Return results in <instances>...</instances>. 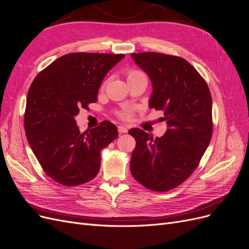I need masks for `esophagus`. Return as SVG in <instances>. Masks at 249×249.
<instances>
[{
	"instance_id": "1",
	"label": "esophagus",
	"mask_w": 249,
	"mask_h": 249,
	"mask_svg": "<svg viewBox=\"0 0 249 249\" xmlns=\"http://www.w3.org/2000/svg\"><path fill=\"white\" fill-rule=\"evenodd\" d=\"M129 131V127L125 125H118V132L119 133H127Z\"/></svg>"
}]
</instances>
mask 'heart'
<instances>
[{
  "label": "heart",
  "instance_id": "heart-1",
  "mask_svg": "<svg viewBox=\"0 0 249 249\" xmlns=\"http://www.w3.org/2000/svg\"><path fill=\"white\" fill-rule=\"evenodd\" d=\"M126 79H127V82H132V81H136V80H139V79H146V76L145 73L141 71L140 70H136V69H132V70H129L126 71ZM105 86V83L103 87ZM120 117L122 118H130L131 115H132V110H125L124 112L120 113Z\"/></svg>",
  "mask_w": 249,
  "mask_h": 249
}]
</instances>
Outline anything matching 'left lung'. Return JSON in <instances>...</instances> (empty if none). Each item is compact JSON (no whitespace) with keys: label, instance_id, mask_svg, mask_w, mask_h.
<instances>
[{"label":"left lung","instance_id":"1","mask_svg":"<svg viewBox=\"0 0 249 249\" xmlns=\"http://www.w3.org/2000/svg\"><path fill=\"white\" fill-rule=\"evenodd\" d=\"M152 81L149 108L164 112L168 129L153 139L140 129L129 134L136 140L131 173L147 189L166 192L189 178L198 166L212 138V96L206 81L187 60L161 53L131 54Z\"/></svg>","mask_w":249,"mask_h":249}]
</instances>
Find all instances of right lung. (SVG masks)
Here are the masks:
<instances>
[{
    "mask_svg": "<svg viewBox=\"0 0 249 249\" xmlns=\"http://www.w3.org/2000/svg\"><path fill=\"white\" fill-rule=\"evenodd\" d=\"M124 54L71 53L41 71L30 87L25 111L26 136L47 175L72 187L89 182L101 166V150L117 138L115 124L105 120L81 133L80 109L95 103L107 72Z\"/></svg>",
    "mask_w": 249,
    "mask_h": 249,
    "instance_id": "add662e5",
    "label": "right lung"
}]
</instances>
